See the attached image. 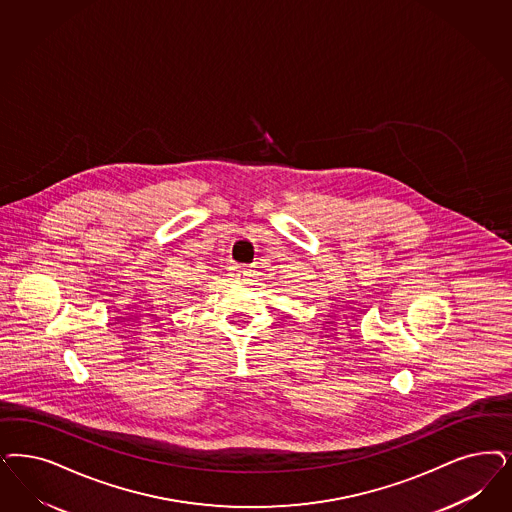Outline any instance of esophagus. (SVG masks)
<instances>
[{
  "label": "esophagus",
  "instance_id": "34e87169",
  "mask_svg": "<svg viewBox=\"0 0 512 512\" xmlns=\"http://www.w3.org/2000/svg\"><path fill=\"white\" fill-rule=\"evenodd\" d=\"M230 276H238V278H240V276H246V270L240 265L232 266V274H230Z\"/></svg>",
  "mask_w": 512,
  "mask_h": 512
}]
</instances>
